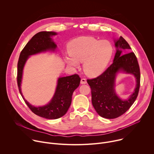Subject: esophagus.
Returning <instances> with one entry per match:
<instances>
[{
  "label": "esophagus",
  "mask_w": 154,
  "mask_h": 154,
  "mask_svg": "<svg viewBox=\"0 0 154 154\" xmlns=\"http://www.w3.org/2000/svg\"><path fill=\"white\" fill-rule=\"evenodd\" d=\"M81 84H86V80L85 79H82L80 80Z\"/></svg>",
  "instance_id": "1"
}]
</instances>
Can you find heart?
Returning <instances> with one entry per match:
<instances>
[{
    "instance_id": "b5f03b06",
    "label": "heart",
    "mask_w": 154,
    "mask_h": 154,
    "mask_svg": "<svg viewBox=\"0 0 154 154\" xmlns=\"http://www.w3.org/2000/svg\"><path fill=\"white\" fill-rule=\"evenodd\" d=\"M69 55L64 60L71 66L77 68L83 62V71L90 77L101 74L106 69L113 54V47L108 40H99L93 37H80L72 40L68 45Z\"/></svg>"
}]
</instances>
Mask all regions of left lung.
<instances>
[{"label": "left lung", "instance_id": "left-lung-1", "mask_svg": "<svg viewBox=\"0 0 154 154\" xmlns=\"http://www.w3.org/2000/svg\"><path fill=\"white\" fill-rule=\"evenodd\" d=\"M116 52L113 63L99 76L88 79L91 90L92 104L96 112L102 118H116L125 113L135 101L140 86V69L134 52L122 53V50L130 52L128 42L122 37L115 41ZM120 70L134 75L137 85L134 93L126 100H121L114 91L116 74Z\"/></svg>", "mask_w": 154, "mask_h": 154}]
</instances>
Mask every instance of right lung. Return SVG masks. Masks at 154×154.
<instances>
[{
	"mask_svg": "<svg viewBox=\"0 0 154 154\" xmlns=\"http://www.w3.org/2000/svg\"><path fill=\"white\" fill-rule=\"evenodd\" d=\"M56 35L57 33L53 32H40L35 35L21 51L17 63V82L20 94L33 113L39 116L49 119L60 118L66 113L71 103L73 92L80 85L79 75L74 74L60 77L52 99L48 105L42 106L35 107L24 98L21 93L20 84L23 68L29 57L48 51H55L57 45L51 36Z\"/></svg>",
	"mask_w": 154,
	"mask_h": 154,
	"instance_id": "1",
	"label": "right lung"
}]
</instances>
